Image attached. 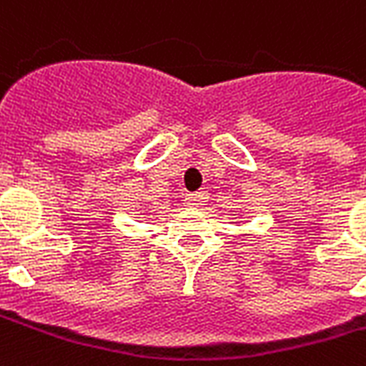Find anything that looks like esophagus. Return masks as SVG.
Wrapping results in <instances>:
<instances>
[{"instance_id":"34e87169","label":"esophagus","mask_w":366,"mask_h":366,"mask_svg":"<svg viewBox=\"0 0 366 366\" xmlns=\"http://www.w3.org/2000/svg\"><path fill=\"white\" fill-rule=\"evenodd\" d=\"M184 199L188 202V205L195 207V205H199V202H202V195H199V194H186V197H184Z\"/></svg>"}]
</instances>
